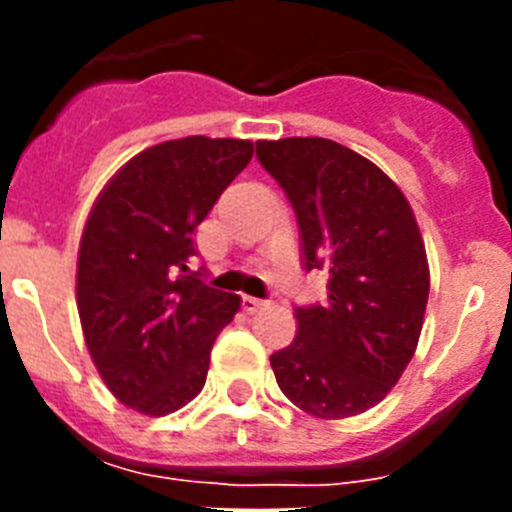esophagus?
Instances as JSON below:
<instances>
[{
  "label": "esophagus",
  "mask_w": 512,
  "mask_h": 512,
  "mask_svg": "<svg viewBox=\"0 0 512 512\" xmlns=\"http://www.w3.org/2000/svg\"><path fill=\"white\" fill-rule=\"evenodd\" d=\"M241 305H243V310L251 312L253 315V312H259L261 307H264V300H256V297H243Z\"/></svg>",
  "instance_id": "obj_1"
}]
</instances>
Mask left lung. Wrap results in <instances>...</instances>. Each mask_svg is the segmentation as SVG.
Listing matches in <instances>:
<instances>
[{
    "label": "left lung",
    "mask_w": 512,
    "mask_h": 512,
    "mask_svg": "<svg viewBox=\"0 0 512 512\" xmlns=\"http://www.w3.org/2000/svg\"><path fill=\"white\" fill-rule=\"evenodd\" d=\"M256 156L292 202L302 266L328 274V302L295 307V341L271 354L279 390L315 418L364 413L395 387L423 330L431 279L413 210L336 140H259Z\"/></svg>",
    "instance_id": "obj_1"
}]
</instances>
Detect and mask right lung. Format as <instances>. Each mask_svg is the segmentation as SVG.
<instances>
[{
	"mask_svg": "<svg viewBox=\"0 0 512 512\" xmlns=\"http://www.w3.org/2000/svg\"><path fill=\"white\" fill-rule=\"evenodd\" d=\"M251 156V140H166L130 158L89 212L81 328L99 377L138 413L169 415L200 395L212 343L241 307L189 264L194 230Z\"/></svg>",
	"mask_w": 512,
	"mask_h": 512,
	"instance_id": "add662e5",
	"label": "right lung"
}]
</instances>
